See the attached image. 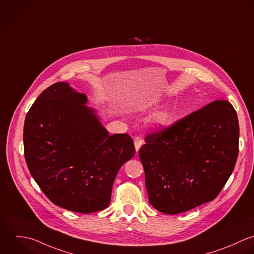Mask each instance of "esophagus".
<instances>
[{
	"label": "esophagus",
	"mask_w": 254,
	"mask_h": 254,
	"mask_svg": "<svg viewBox=\"0 0 254 254\" xmlns=\"http://www.w3.org/2000/svg\"><path fill=\"white\" fill-rule=\"evenodd\" d=\"M133 142H134V147H135V150H136V152H137V151H138V149L140 148V146L143 144V140H142V138H141V137H139V136H136V137L134 138Z\"/></svg>",
	"instance_id": "obj_1"
}]
</instances>
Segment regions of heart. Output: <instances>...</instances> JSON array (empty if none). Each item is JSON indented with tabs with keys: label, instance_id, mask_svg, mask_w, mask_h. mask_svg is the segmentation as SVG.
Returning a JSON list of instances; mask_svg holds the SVG:
<instances>
[{
	"label": "heart",
	"instance_id": "b5f03b06",
	"mask_svg": "<svg viewBox=\"0 0 254 254\" xmlns=\"http://www.w3.org/2000/svg\"><path fill=\"white\" fill-rule=\"evenodd\" d=\"M170 119V113L169 111L165 110V111H161L160 113H158L155 118H154V123L156 126L158 127H162L164 125H166L168 123Z\"/></svg>",
	"mask_w": 254,
	"mask_h": 254
}]
</instances>
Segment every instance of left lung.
Instances as JSON below:
<instances>
[{
  "mask_svg": "<svg viewBox=\"0 0 254 254\" xmlns=\"http://www.w3.org/2000/svg\"><path fill=\"white\" fill-rule=\"evenodd\" d=\"M239 138L238 115L227 100L147 134L138 155L151 206L176 215L213 201L234 171Z\"/></svg>",
  "mask_w": 254,
  "mask_h": 254,
  "instance_id": "8db88e82",
  "label": "left lung"
}]
</instances>
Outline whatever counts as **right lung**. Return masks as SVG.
I'll use <instances>...</instances> for the list:
<instances>
[{
  "label": "right lung",
  "mask_w": 254,
  "mask_h": 254,
  "mask_svg": "<svg viewBox=\"0 0 254 254\" xmlns=\"http://www.w3.org/2000/svg\"><path fill=\"white\" fill-rule=\"evenodd\" d=\"M86 103L85 94L57 82L38 96L23 126L31 176L53 204L82 214L109 206L120 168L135 153L132 138L110 135Z\"/></svg>",
  "instance_id": "1"
}]
</instances>
